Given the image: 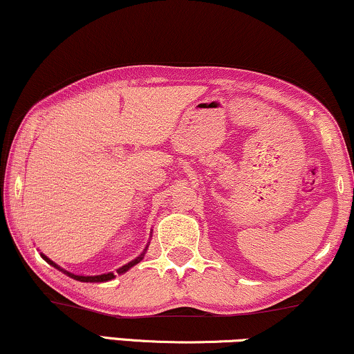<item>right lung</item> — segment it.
Masks as SVG:
<instances>
[{
  "mask_svg": "<svg viewBox=\"0 0 354 354\" xmlns=\"http://www.w3.org/2000/svg\"><path fill=\"white\" fill-rule=\"evenodd\" d=\"M42 257H44L45 260L48 261V263H52L53 267H57V265H55L52 260H48L47 257H45V255H42ZM141 259H143V254H141L140 257H138V259H135V260H133V261H130V263H128V265H123L122 268H118V270H117V273H125L127 270H130V268L133 267V265H136L138 261H140ZM57 268H58V267H57ZM65 273H68V272H65ZM68 274H70L71 278L77 279V281H86V283H87V281H95V283H100V281H109V279H112L113 277H115V274H113V273H107V274H99V277H77V274H71V273H68Z\"/></svg>",
  "mask_w": 354,
  "mask_h": 354,
  "instance_id": "add662e5",
  "label": "right lung"
}]
</instances>
